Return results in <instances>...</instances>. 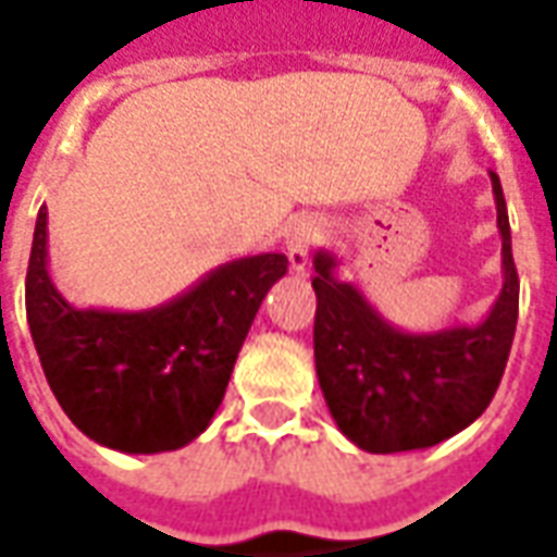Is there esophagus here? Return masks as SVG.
I'll list each match as a JSON object with an SVG mask.
<instances>
[{"instance_id":"obj_1","label":"esophagus","mask_w":557,"mask_h":557,"mask_svg":"<svg viewBox=\"0 0 557 557\" xmlns=\"http://www.w3.org/2000/svg\"><path fill=\"white\" fill-rule=\"evenodd\" d=\"M318 239H321V219H314V215H299V219H294V222L287 224L285 251L287 260H290V270L306 272V267H309V251L314 248Z\"/></svg>"}]
</instances>
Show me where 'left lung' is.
Returning <instances> with one entry per match:
<instances>
[{"mask_svg":"<svg viewBox=\"0 0 557 557\" xmlns=\"http://www.w3.org/2000/svg\"><path fill=\"white\" fill-rule=\"evenodd\" d=\"M492 176L504 285L486 321L405 333L362 290L338 282V260L314 251V369L342 435L366 453H405L447 441L486 411L510 357L519 275L498 173Z\"/></svg>","mask_w":557,"mask_h":557,"instance_id":"8db88e82","label":"left lung"}]
</instances>
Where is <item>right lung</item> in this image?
Masks as SVG:
<instances>
[{"mask_svg": "<svg viewBox=\"0 0 557 557\" xmlns=\"http://www.w3.org/2000/svg\"><path fill=\"white\" fill-rule=\"evenodd\" d=\"M287 272L285 255H251L146 311L74 309L47 270V207L26 270V318L38 360L69 420L120 453L195 441L222 405L260 302Z\"/></svg>", "mask_w": 557, "mask_h": 557, "instance_id": "right-lung-1", "label": "right lung"}]
</instances>
